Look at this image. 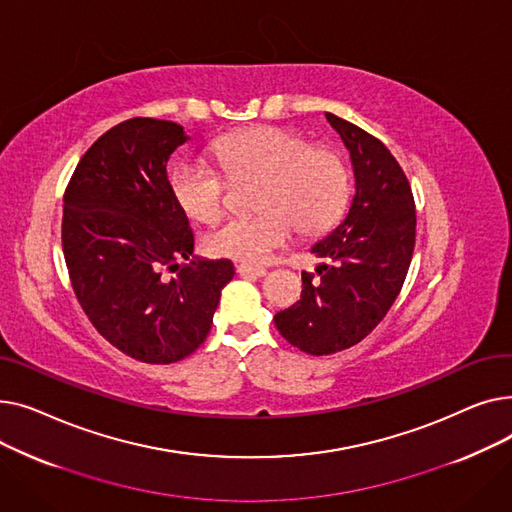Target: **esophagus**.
Returning a JSON list of instances; mask_svg holds the SVG:
<instances>
[{
    "label": "esophagus",
    "mask_w": 512,
    "mask_h": 512,
    "mask_svg": "<svg viewBox=\"0 0 512 512\" xmlns=\"http://www.w3.org/2000/svg\"><path fill=\"white\" fill-rule=\"evenodd\" d=\"M236 272H238L240 276H255V278L265 276V270H263V267H255V265H247V263H240V265H236Z\"/></svg>",
    "instance_id": "obj_1"
}]
</instances>
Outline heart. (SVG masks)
Listing matches in <instances>:
<instances>
[{
  "label": "heart",
  "mask_w": 512,
  "mask_h": 512,
  "mask_svg": "<svg viewBox=\"0 0 512 512\" xmlns=\"http://www.w3.org/2000/svg\"><path fill=\"white\" fill-rule=\"evenodd\" d=\"M213 153L232 180L261 178L257 191L261 211L215 228L205 240L213 255L263 263L286 245L297 228L307 236L330 228L351 193V176L342 155L330 147H313L297 130L280 126L240 130L222 137L213 145ZM223 173L203 161H188L174 172L172 191L188 218L213 224L226 213L230 182Z\"/></svg>",
  "instance_id": "b5f03b06"
}]
</instances>
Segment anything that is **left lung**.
<instances>
[{
  "label": "left lung",
  "mask_w": 512,
  "mask_h": 512,
  "mask_svg": "<svg viewBox=\"0 0 512 512\" xmlns=\"http://www.w3.org/2000/svg\"><path fill=\"white\" fill-rule=\"evenodd\" d=\"M351 151L355 197L346 218L311 253L301 301L276 313V328L299 351L321 357L359 344L405 284L415 249V199L390 149L363 128L326 114Z\"/></svg>",
  "instance_id": "8db88e82"
}]
</instances>
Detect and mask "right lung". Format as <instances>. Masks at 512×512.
Listing matches in <instances>:
<instances>
[{
	"label": "right lung",
	"instance_id": "right-lung-1",
	"mask_svg": "<svg viewBox=\"0 0 512 512\" xmlns=\"http://www.w3.org/2000/svg\"><path fill=\"white\" fill-rule=\"evenodd\" d=\"M170 120L130 118L80 157L64 193L62 249L76 299L95 330L124 355L170 365L205 342L228 259H193L195 238L168 180L186 141Z\"/></svg>",
	"mask_w": 512,
	"mask_h": 512
}]
</instances>
